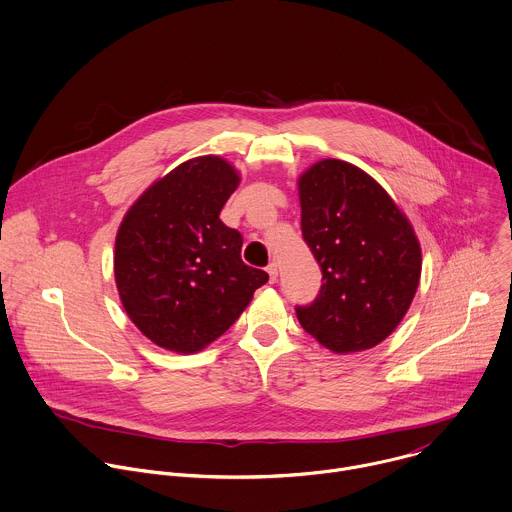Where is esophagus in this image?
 Returning <instances> with one entry per match:
<instances>
[{"label":"esophagus","mask_w":512,"mask_h":512,"mask_svg":"<svg viewBox=\"0 0 512 512\" xmlns=\"http://www.w3.org/2000/svg\"><path fill=\"white\" fill-rule=\"evenodd\" d=\"M266 272H268V276H270V284H274L276 278H278V266L272 262V264L266 268Z\"/></svg>","instance_id":"34e87169"}]
</instances>
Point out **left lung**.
I'll use <instances>...</instances> for the list:
<instances>
[{"mask_svg":"<svg viewBox=\"0 0 512 512\" xmlns=\"http://www.w3.org/2000/svg\"><path fill=\"white\" fill-rule=\"evenodd\" d=\"M302 236L322 268V288L298 306L302 328L336 354L368 350L408 312L422 270L406 214L364 170L320 160L298 178Z\"/></svg>","mask_w":512,"mask_h":512,"instance_id":"left-lung-1","label":"left lung"}]
</instances>
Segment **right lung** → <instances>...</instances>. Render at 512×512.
<instances>
[{
    "mask_svg": "<svg viewBox=\"0 0 512 512\" xmlns=\"http://www.w3.org/2000/svg\"><path fill=\"white\" fill-rule=\"evenodd\" d=\"M240 184L220 156L182 162L126 212L114 252L122 306L156 346L194 354L246 310L268 274L242 262V236L220 220Z\"/></svg>",
    "mask_w": 512,
    "mask_h": 512,
    "instance_id": "add662e5",
    "label": "right lung"
}]
</instances>
